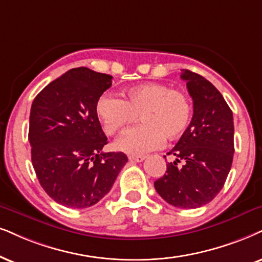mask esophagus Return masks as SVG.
Returning a JSON list of instances; mask_svg holds the SVG:
<instances>
[{"label":"esophagus","mask_w":262,"mask_h":262,"mask_svg":"<svg viewBox=\"0 0 262 262\" xmlns=\"http://www.w3.org/2000/svg\"><path fill=\"white\" fill-rule=\"evenodd\" d=\"M145 160V156H135V155H132L129 156V161L130 162H135V163H140Z\"/></svg>","instance_id":"34e87169"}]
</instances>
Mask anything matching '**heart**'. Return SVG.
<instances>
[{"label":"heart","instance_id":"b5f03b06","mask_svg":"<svg viewBox=\"0 0 262 262\" xmlns=\"http://www.w3.org/2000/svg\"><path fill=\"white\" fill-rule=\"evenodd\" d=\"M97 114L105 133L114 135L140 117L142 123L128 129L116 141V147L141 156L160 148L164 138L177 140L187 130L192 105L183 91L164 83L139 84L128 89L123 99L104 94L97 102Z\"/></svg>","mask_w":262,"mask_h":262}]
</instances>
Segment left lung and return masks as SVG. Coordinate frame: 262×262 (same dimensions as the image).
Masks as SVG:
<instances>
[{
    "label": "left lung",
    "instance_id": "obj_1",
    "mask_svg": "<svg viewBox=\"0 0 262 262\" xmlns=\"http://www.w3.org/2000/svg\"><path fill=\"white\" fill-rule=\"evenodd\" d=\"M181 71L193 100V116L168 154L175 156V161L167 164L155 188L167 203L193 209L213 201L230 173L234 154L233 115L208 79L190 70ZM181 161L183 165L179 166Z\"/></svg>",
    "mask_w": 262,
    "mask_h": 262
}]
</instances>
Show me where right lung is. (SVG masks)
Wrapping results in <instances>:
<instances>
[{"label": "right lung", "mask_w": 262, "mask_h": 262, "mask_svg": "<svg viewBox=\"0 0 262 262\" xmlns=\"http://www.w3.org/2000/svg\"><path fill=\"white\" fill-rule=\"evenodd\" d=\"M111 84L110 75L75 68L46 85L32 101V165L46 193L64 207L97 204L128 162L123 152L101 151L107 138L97 102Z\"/></svg>", "instance_id": "obj_1"}]
</instances>
